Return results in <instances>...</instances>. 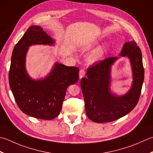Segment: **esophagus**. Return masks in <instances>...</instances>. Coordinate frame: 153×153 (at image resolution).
Segmentation results:
<instances>
[{
	"label": "esophagus",
	"instance_id": "obj_1",
	"mask_svg": "<svg viewBox=\"0 0 153 153\" xmlns=\"http://www.w3.org/2000/svg\"><path fill=\"white\" fill-rule=\"evenodd\" d=\"M85 76V71L84 70H80L79 71V79H82Z\"/></svg>",
	"mask_w": 153,
	"mask_h": 153
}]
</instances>
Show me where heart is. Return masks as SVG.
<instances>
[{
    "label": "heart",
    "instance_id": "obj_1",
    "mask_svg": "<svg viewBox=\"0 0 153 153\" xmlns=\"http://www.w3.org/2000/svg\"><path fill=\"white\" fill-rule=\"evenodd\" d=\"M104 54V48L102 46L98 47L96 49H95L94 51L89 53L88 56V61L91 63H95L102 58V57Z\"/></svg>",
    "mask_w": 153,
    "mask_h": 153
}]
</instances>
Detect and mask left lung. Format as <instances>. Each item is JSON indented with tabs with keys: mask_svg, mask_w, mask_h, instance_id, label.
<instances>
[{
	"mask_svg": "<svg viewBox=\"0 0 153 153\" xmlns=\"http://www.w3.org/2000/svg\"><path fill=\"white\" fill-rule=\"evenodd\" d=\"M120 56L130 59L133 71L132 85L125 95L118 96L110 91L111 68L117 57L96 62L88 68L87 77L81 79L86 114L92 121H115L130 113L138 103L144 81L141 51L132 40L124 44Z\"/></svg>",
	"mask_w": 153,
	"mask_h": 153,
	"instance_id": "left-lung-1",
	"label": "left lung"
}]
</instances>
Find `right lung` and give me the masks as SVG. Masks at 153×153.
Wrapping results in <instances>:
<instances>
[{
  "label": "right lung",
  "mask_w": 153,
  "mask_h": 153,
  "mask_svg": "<svg viewBox=\"0 0 153 153\" xmlns=\"http://www.w3.org/2000/svg\"><path fill=\"white\" fill-rule=\"evenodd\" d=\"M54 40L39 26L29 27L14 46L8 74L9 85L20 110L33 117L51 120L61 111L66 90L79 79V68L56 62L48 76L34 80L26 70L28 47L53 45Z\"/></svg>",
  "instance_id": "add662e5"
}]
</instances>
